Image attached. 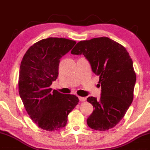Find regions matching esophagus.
<instances>
[{"mask_svg":"<svg viewBox=\"0 0 150 150\" xmlns=\"http://www.w3.org/2000/svg\"><path fill=\"white\" fill-rule=\"evenodd\" d=\"M79 100L81 101V102H84V101H86V98H84V97H82V96H79Z\"/></svg>","mask_w":150,"mask_h":150,"instance_id":"obj_1","label":"esophagus"}]
</instances>
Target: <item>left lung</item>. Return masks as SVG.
Instances as JSON below:
<instances>
[{
	"label": "left lung",
	"mask_w": 150,
	"mask_h": 150,
	"mask_svg": "<svg viewBox=\"0 0 150 150\" xmlns=\"http://www.w3.org/2000/svg\"><path fill=\"white\" fill-rule=\"evenodd\" d=\"M71 53L84 55L93 72L100 77V100L93 96L87 99L94 108L87 119L88 125L100 131L114 127L133 101L136 75L129 54L123 46L107 37L81 41Z\"/></svg>",
	"instance_id": "8db88e82"
}]
</instances>
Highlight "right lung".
I'll return each mask as SVG.
<instances>
[{"label": "right lung", "instance_id": "add662e5", "mask_svg": "<svg viewBox=\"0 0 150 150\" xmlns=\"http://www.w3.org/2000/svg\"><path fill=\"white\" fill-rule=\"evenodd\" d=\"M76 44L66 38H48L27 50L21 62L19 95L31 119L40 128L55 131L66 126L68 115L79 103L77 96L52 91L60 59Z\"/></svg>", "mask_w": 150, "mask_h": 150}]
</instances>
